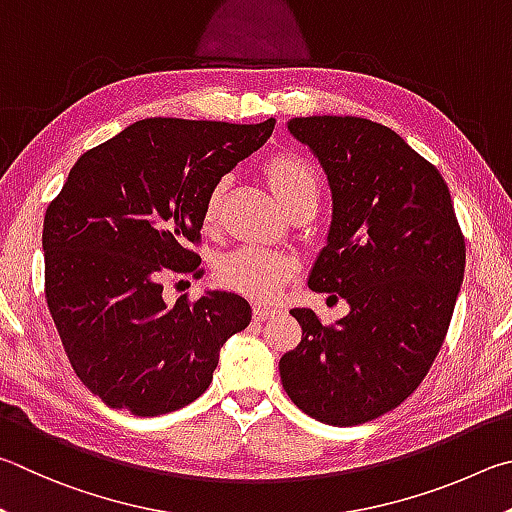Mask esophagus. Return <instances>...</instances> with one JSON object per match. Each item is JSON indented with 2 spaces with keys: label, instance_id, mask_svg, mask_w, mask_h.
Returning a JSON list of instances; mask_svg holds the SVG:
<instances>
[{
  "label": "esophagus",
  "instance_id": "34e87169",
  "mask_svg": "<svg viewBox=\"0 0 512 512\" xmlns=\"http://www.w3.org/2000/svg\"><path fill=\"white\" fill-rule=\"evenodd\" d=\"M276 308H267V306H254V319L256 321H267V319H272L274 315H276Z\"/></svg>",
  "mask_w": 512,
  "mask_h": 512
}]
</instances>
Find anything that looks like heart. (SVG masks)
I'll use <instances>...</instances> for the list:
<instances>
[{
    "label": "heart",
    "mask_w": 512,
    "mask_h": 512,
    "mask_svg": "<svg viewBox=\"0 0 512 512\" xmlns=\"http://www.w3.org/2000/svg\"><path fill=\"white\" fill-rule=\"evenodd\" d=\"M265 175L270 179L276 195L290 213L303 204L319 202V173L317 168L303 159L297 152H279L265 166ZM229 191V177H220L202 204V224L204 229H213L220 218L224 195ZM297 272V263L290 256L276 254V251L245 245L224 254L215 274L218 281L233 292L245 294L249 299L267 301L274 299L285 285L292 281Z\"/></svg>",
    "instance_id": "obj_1"
}]
</instances>
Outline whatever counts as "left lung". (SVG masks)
<instances>
[{
	"mask_svg": "<svg viewBox=\"0 0 512 512\" xmlns=\"http://www.w3.org/2000/svg\"><path fill=\"white\" fill-rule=\"evenodd\" d=\"M288 130L333 193L308 285L351 312L324 326L310 308L290 310L303 335L281 357V382L319 423L362 425L405 402L441 351L463 283V233L441 173L387 125L301 116Z\"/></svg>",
	"mask_w": 512,
	"mask_h": 512,
	"instance_id": "1",
	"label": "left lung"
}]
</instances>
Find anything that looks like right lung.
Returning a JSON list of instances; mask_svg holds the SVG:
<instances>
[{"instance_id":"right-lung-1","label":"right lung","mask_w":512,"mask_h":512,"mask_svg":"<svg viewBox=\"0 0 512 512\" xmlns=\"http://www.w3.org/2000/svg\"><path fill=\"white\" fill-rule=\"evenodd\" d=\"M254 125L143 119L69 170L44 213V294L80 382L107 407L161 416L209 389L220 346L249 303L209 290L164 301L166 274L200 279L202 204L222 175L270 139Z\"/></svg>"}]
</instances>
